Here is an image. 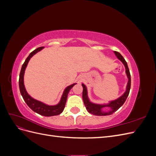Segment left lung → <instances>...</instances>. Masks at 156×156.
<instances>
[{"mask_svg":"<svg viewBox=\"0 0 156 156\" xmlns=\"http://www.w3.org/2000/svg\"><path fill=\"white\" fill-rule=\"evenodd\" d=\"M114 52V53L115 54L117 58L120 60V62L124 64L125 67L126 74L127 79H128V81H127V86L126 88V91L122 96L115 99V100L108 101V103H96L90 100L88 95L87 87L84 83H82V87L83 88V100L84 101V104L86 107L87 111L93 115L107 116L112 115V113H114L115 111L119 109L120 107L122 106V105H123L124 102L126 101L127 96L129 95L131 87V75L128 66H127V64L125 59L123 58V56H122L119 52ZM105 108H108L110 109L105 112L103 110Z\"/></svg>","mask_w":156,"mask_h":156,"instance_id":"8db88e82","label":"left lung"}]
</instances>
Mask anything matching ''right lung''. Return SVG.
Wrapping results in <instances>:
<instances>
[{
    "instance_id": "1",
    "label": "right lung",
    "mask_w": 156,
    "mask_h": 156,
    "mask_svg": "<svg viewBox=\"0 0 156 156\" xmlns=\"http://www.w3.org/2000/svg\"><path fill=\"white\" fill-rule=\"evenodd\" d=\"M44 48V47H41V48H37L34 51H33L25 60L24 64L22 66L20 72V80H19V86H20V92L23 100H24L27 105L29 106L33 111H34L35 112L37 113V114L44 116H52L58 115L60 113L62 112L65 107L68 93L70 90L72 89L75 84H76L77 83L72 84H70V85L68 86L67 87H66V88L64 90L62 95L60 98L59 102L56 105L46 104V103L44 102L36 100V99L33 98L30 95H29V93L27 91L24 84V75L25 69L30 58L34 55H36L37 52L40 51Z\"/></svg>"
}]
</instances>
